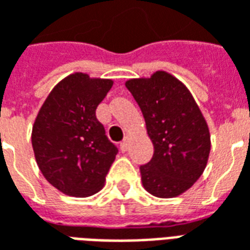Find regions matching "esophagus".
Segmentation results:
<instances>
[{
    "mask_svg": "<svg viewBox=\"0 0 250 250\" xmlns=\"http://www.w3.org/2000/svg\"><path fill=\"white\" fill-rule=\"evenodd\" d=\"M128 147H130V138H125L123 142L120 143V150H122V151H127Z\"/></svg>",
    "mask_w": 250,
    "mask_h": 250,
    "instance_id": "34e87169",
    "label": "esophagus"
}]
</instances>
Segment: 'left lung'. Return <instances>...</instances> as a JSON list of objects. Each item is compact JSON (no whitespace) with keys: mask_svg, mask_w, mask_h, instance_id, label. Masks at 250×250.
I'll return each instance as SVG.
<instances>
[{"mask_svg":"<svg viewBox=\"0 0 250 250\" xmlns=\"http://www.w3.org/2000/svg\"><path fill=\"white\" fill-rule=\"evenodd\" d=\"M146 120L154 145L150 162L141 165L142 184L159 198L186 191L204 173L210 135L202 112L188 88L166 72L125 83Z\"/></svg>","mask_w":250,"mask_h":250,"instance_id":"left-lung-1","label":"left lung"}]
</instances>
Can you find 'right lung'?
I'll return each instance as SVG.
<instances>
[{
	"label": "right lung",
	"instance_id": "right-lung-1",
	"mask_svg": "<svg viewBox=\"0 0 250 250\" xmlns=\"http://www.w3.org/2000/svg\"><path fill=\"white\" fill-rule=\"evenodd\" d=\"M112 80L73 73L48 95L36 118L32 146L45 179L64 194L88 197L103 188L118 147L105 135L96 107Z\"/></svg>",
	"mask_w": 250,
	"mask_h": 250
}]
</instances>
